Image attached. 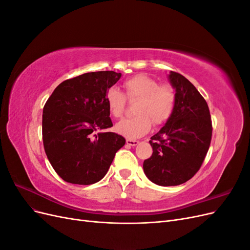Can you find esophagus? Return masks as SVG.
<instances>
[{
    "label": "esophagus",
    "instance_id": "1",
    "mask_svg": "<svg viewBox=\"0 0 250 250\" xmlns=\"http://www.w3.org/2000/svg\"><path fill=\"white\" fill-rule=\"evenodd\" d=\"M126 144L128 146H137L139 144V141H135V140H130V139H127L126 140Z\"/></svg>",
    "mask_w": 250,
    "mask_h": 250
}]
</instances>
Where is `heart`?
<instances>
[{
	"mask_svg": "<svg viewBox=\"0 0 250 250\" xmlns=\"http://www.w3.org/2000/svg\"><path fill=\"white\" fill-rule=\"evenodd\" d=\"M127 99H138L134 105L135 116L127 118L116 125V130L129 139H138L146 134L153 125H161L167 121L175 108L176 89L169 83L158 82L146 75L127 79L124 82ZM109 112L115 118L122 117L126 98L117 87H110L105 95Z\"/></svg>",
	"mask_w": 250,
	"mask_h": 250,
	"instance_id": "1",
	"label": "heart"
}]
</instances>
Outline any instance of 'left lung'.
<instances>
[{
  "mask_svg": "<svg viewBox=\"0 0 250 250\" xmlns=\"http://www.w3.org/2000/svg\"><path fill=\"white\" fill-rule=\"evenodd\" d=\"M176 89L175 108L149 141L153 153L144 161L146 176L155 185L178 186L200 169L211 140V120L207 101L183 75L170 72Z\"/></svg>",
  "mask_w": 250,
  "mask_h": 250,
  "instance_id": "1",
  "label": "left lung"
}]
</instances>
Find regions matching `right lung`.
<instances>
[{
  "mask_svg": "<svg viewBox=\"0 0 250 250\" xmlns=\"http://www.w3.org/2000/svg\"><path fill=\"white\" fill-rule=\"evenodd\" d=\"M121 76L113 71L82 74L60 83L44 104V151L66 183H98L125 145L122 135L102 131L112 126L105 95Z\"/></svg>",
  "mask_w": 250,
  "mask_h": 250,
  "instance_id": "1",
  "label": "right lung"
}]
</instances>
